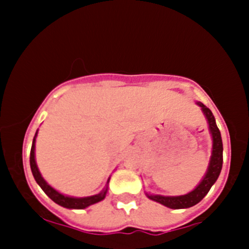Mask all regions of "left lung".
Wrapping results in <instances>:
<instances>
[{"label":"left lung","instance_id":"obj_1","mask_svg":"<svg viewBox=\"0 0 249 249\" xmlns=\"http://www.w3.org/2000/svg\"><path fill=\"white\" fill-rule=\"evenodd\" d=\"M199 107H201V110L205 115L206 120L208 124V130H210L211 137H212V153H211L210 162H208L207 171L202 179L200 180L199 184L189 192L188 194L179 195V196H165V195H157V194H148L145 193L148 199L153 200L155 202H159L166 207L172 208V210H180V208H189L199 203L203 197L207 195L212 185L214 184L215 180L219 177L220 171L223 166V142L220 131L215 124L214 115L212 114L210 108L205 106L202 102H196Z\"/></svg>","mask_w":249,"mask_h":249}]
</instances>
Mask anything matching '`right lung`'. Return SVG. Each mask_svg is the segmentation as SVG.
<instances>
[{
    "label": "right lung",
    "instance_id": "add662e5",
    "mask_svg": "<svg viewBox=\"0 0 249 249\" xmlns=\"http://www.w3.org/2000/svg\"><path fill=\"white\" fill-rule=\"evenodd\" d=\"M38 134V130L35 134L34 141H32V147H31V153H30V166H31L32 175H34L35 180L37 182V184L42 188L44 193L57 205L62 206L65 208H70V210H83V208H87L89 206L97 203L106 197L107 192H108V183L110 177L107 179V184L99 194L91 195V196H84V197H74V196H69V195H64L62 193L57 192L56 189L52 187L50 184H48L47 180L42 177L41 172H39L38 166L36 164V155H35V148H36V137Z\"/></svg>",
    "mask_w": 249,
    "mask_h": 249
}]
</instances>
